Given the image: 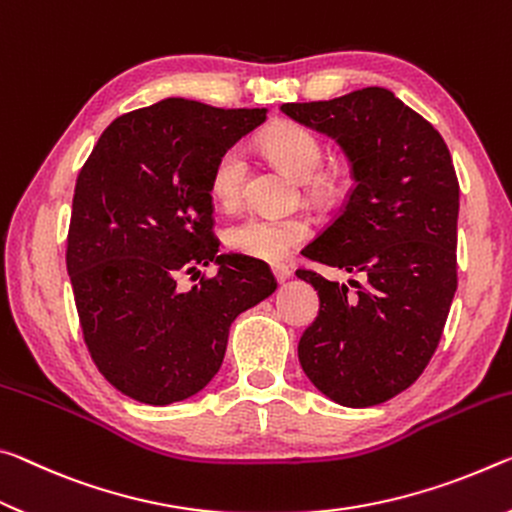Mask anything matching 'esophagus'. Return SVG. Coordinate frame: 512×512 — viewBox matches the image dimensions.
<instances>
[{
    "instance_id": "1",
    "label": "esophagus",
    "mask_w": 512,
    "mask_h": 512,
    "mask_svg": "<svg viewBox=\"0 0 512 512\" xmlns=\"http://www.w3.org/2000/svg\"><path fill=\"white\" fill-rule=\"evenodd\" d=\"M272 274H274V279L279 281V283H286L290 276H292V270L288 265H281V263H276V265H272Z\"/></svg>"
}]
</instances>
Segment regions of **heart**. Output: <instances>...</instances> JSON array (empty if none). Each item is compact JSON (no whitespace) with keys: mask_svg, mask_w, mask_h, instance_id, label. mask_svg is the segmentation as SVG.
I'll return each instance as SVG.
<instances>
[{"mask_svg":"<svg viewBox=\"0 0 512 512\" xmlns=\"http://www.w3.org/2000/svg\"><path fill=\"white\" fill-rule=\"evenodd\" d=\"M265 154L274 158L297 181L308 183L313 195H326L331 183L322 177L324 147L311 129L295 122H279L261 138ZM247 179V156L240 145L226 147L211 167V195L222 206H233ZM311 238V222L301 215H247L224 231L226 247L258 261H283L292 249Z\"/></svg>","mask_w":512,"mask_h":512,"instance_id":"heart-1","label":"heart"}]
</instances>
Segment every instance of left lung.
<instances>
[{
    "label": "left lung",
    "instance_id": "1",
    "mask_svg": "<svg viewBox=\"0 0 512 512\" xmlns=\"http://www.w3.org/2000/svg\"><path fill=\"white\" fill-rule=\"evenodd\" d=\"M281 111L338 142L354 174L345 208L304 254L356 276V290L297 270L320 297L297 347L301 370L335 404H383L429 365L456 292L451 154L420 113L379 86Z\"/></svg>",
    "mask_w": 512,
    "mask_h": 512
}]
</instances>
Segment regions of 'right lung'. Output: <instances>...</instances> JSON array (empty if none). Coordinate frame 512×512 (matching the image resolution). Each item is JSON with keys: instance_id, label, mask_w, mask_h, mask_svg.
Masks as SVG:
<instances>
[{"instance_id": "1", "label": "right lung", "mask_w": 512, "mask_h": 512, "mask_svg": "<svg viewBox=\"0 0 512 512\" xmlns=\"http://www.w3.org/2000/svg\"><path fill=\"white\" fill-rule=\"evenodd\" d=\"M267 120L265 108L190 99L117 117L81 167L67 236V274L92 360L131 399L170 406L222 367L233 320L276 290L263 261L217 256L211 167ZM215 262L190 291L181 273Z\"/></svg>"}]
</instances>
